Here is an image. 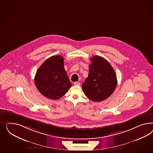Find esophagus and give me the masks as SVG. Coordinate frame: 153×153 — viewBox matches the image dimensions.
Wrapping results in <instances>:
<instances>
[{
    "label": "esophagus",
    "instance_id": "34e87169",
    "mask_svg": "<svg viewBox=\"0 0 153 153\" xmlns=\"http://www.w3.org/2000/svg\"><path fill=\"white\" fill-rule=\"evenodd\" d=\"M74 85H76V86H79V85H80V83L76 82H74Z\"/></svg>",
    "mask_w": 153,
    "mask_h": 153
}]
</instances>
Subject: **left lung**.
<instances>
[{"mask_svg":"<svg viewBox=\"0 0 153 153\" xmlns=\"http://www.w3.org/2000/svg\"><path fill=\"white\" fill-rule=\"evenodd\" d=\"M88 77L82 88L86 96L94 102H99L109 97L116 89V72L108 61L100 56L91 58Z\"/></svg>","mask_w":153,"mask_h":153,"instance_id":"left-lung-1","label":"left lung"}]
</instances>
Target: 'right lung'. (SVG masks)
<instances>
[{"label":"right lung","instance_id":"right-lung-1","mask_svg":"<svg viewBox=\"0 0 153 153\" xmlns=\"http://www.w3.org/2000/svg\"><path fill=\"white\" fill-rule=\"evenodd\" d=\"M35 84L40 93L51 99H58L67 93L72 83L64 68L63 58L54 56L47 59L36 73Z\"/></svg>","mask_w":153,"mask_h":153}]
</instances>
